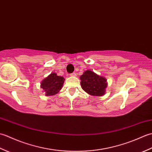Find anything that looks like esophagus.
<instances>
[{
  "mask_svg": "<svg viewBox=\"0 0 152 152\" xmlns=\"http://www.w3.org/2000/svg\"><path fill=\"white\" fill-rule=\"evenodd\" d=\"M70 76H72V77H76V74L75 72H73L70 74Z\"/></svg>",
  "mask_w": 152,
  "mask_h": 152,
  "instance_id": "1",
  "label": "esophagus"
}]
</instances>
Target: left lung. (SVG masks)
<instances>
[{"instance_id":"8db88e82","label":"left lung","mask_w":152,"mask_h":152,"mask_svg":"<svg viewBox=\"0 0 152 152\" xmlns=\"http://www.w3.org/2000/svg\"><path fill=\"white\" fill-rule=\"evenodd\" d=\"M80 80L82 88L88 94L93 96L104 95L107 87V82L104 77L88 70L80 76Z\"/></svg>"}]
</instances>
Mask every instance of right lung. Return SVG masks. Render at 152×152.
Masks as SVG:
<instances>
[{
  "label": "right lung",
  "instance_id": "obj_1",
  "mask_svg": "<svg viewBox=\"0 0 152 152\" xmlns=\"http://www.w3.org/2000/svg\"><path fill=\"white\" fill-rule=\"evenodd\" d=\"M64 79L63 76H57L56 73H51L41 82V88L44 89L46 96L57 94L62 89Z\"/></svg>",
  "mask_w": 152,
  "mask_h": 152
}]
</instances>
